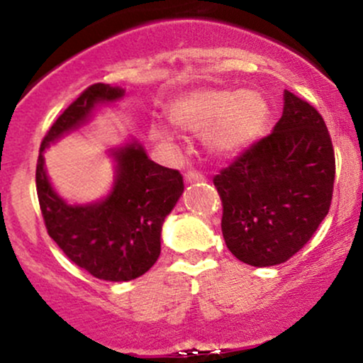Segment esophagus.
Listing matches in <instances>:
<instances>
[{"label": "esophagus", "instance_id": "esophagus-1", "mask_svg": "<svg viewBox=\"0 0 363 363\" xmlns=\"http://www.w3.org/2000/svg\"><path fill=\"white\" fill-rule=\"evenodd\" d=\"M184 181H186V184H193V182H203V181H205V176H203V174H199V172H194V170H189V172H186Z\"/></svg>", "mask_w": 363, "mask_h": 363}]
</instances>
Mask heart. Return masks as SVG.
I'll return each mask as SVG.
<instances>
[{"label":"heart","instance_id":"obj_1","mask_svg":"<svg viewBox=\"0 0 363 363\" xmlns=\"http://www.w3.org/2000/svg\"><path fill=\"white\" fill-rule=\"evenodd\" d=\"M169 118L184 131L203 135L206 148L218 158L239 155L261 136L269 118L268 101L257 90L203 86L177 95L167 107ZM153 138L172 143L165 124L152 126Z\"/></svg>","mask_w":363,"mask_h":363}]
</instances>
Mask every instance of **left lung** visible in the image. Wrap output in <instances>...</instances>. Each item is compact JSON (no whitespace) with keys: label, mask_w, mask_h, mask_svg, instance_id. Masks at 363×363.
Here are the masks:
<instances>
[{"label":"left lung","mask_w":363,"mask_h":363,"mask_svg":"<svg viewBox=\"0 0 363 363\" xmlns=\"http://www.w3.org/2000/svg\"><path fill=\"white\" fill-rule=\"evenodd\" d=\"M335 182V152L311 104L283 91L272 135L215 176L223 203L225 244L245 264H281L326 218Z\"/></svg>","instance_id":"1"}]
</instances>
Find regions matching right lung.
Returning <instances> with one entry per match:
<instances>
[{
    "mask_svg": "<svg viewBox=\"0 0 363 363\" xmlns=\"http://www.w3.org/2000/svg\"><path fill=\"white\" fill-rule=\"evenodd\" d=\"M126 90L106 83L86 89L52 124L40 145L35 184L45 228L74 264L99 280L129 281L141 277L160 256L162 225L182 193V176L150 160L147 150L129 138L107 150L114 179L106 196L69 203L54 189L44 152L94 119L101 107L114 106Z\"/></svg>",
    "mask_w": 363,
    "mask_h": 363,
    "instance_id": "obj_1",
    "label": "right lung"
}]
</instances>
